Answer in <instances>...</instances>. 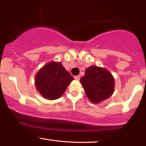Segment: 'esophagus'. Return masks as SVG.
<instances>
[{"label":"esophagus","instance_id":"esophagus-1","mask_svg":"<svg viewBox=\"0 0 146 146\" xmlns=\"http://www.w3.org/2000/svg\"><path fill=\"white\" fill-rule=\"evenodd\" d=\"M74 78H75V80H80V76L79 75H76V76H74Z\"/></svg>","mask_w":146,"mask_h":146}]
</instances>
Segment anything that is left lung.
<instances>
[{"label":"left lung","mask_w":146,"mask_h":146,"mask_svg":"<svg viewBox=\"0 0 146 146\" xmlns=\"http://www.w3.org/2000/svg\"><path fill=\"white\" fill-rule=\"evenodd\" d=\"M88 98L93 103H99L110 97L114 91V78L108 71L97 66L86 69L80 78Z\"/></svg>","instance_id":"obj_1"}]
</instances>
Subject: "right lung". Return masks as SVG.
<instances>
[{
	"mask_svg": "<svg viewBox=\"0 0 146 146\" xmlns=\"http://www.w3.org/2000/svg\"><path fill=\"white\" fill-rule=\"evenodd\" d=\"M73 80L60 62H53L39 70L35 77V86L43 97L55 100L63 95Z\"/></svg>",
	"mask_w": 146,
	"mask_h": 146,
	"instance_id": "add662e5",
	"label": "right lung"
}]
</instances>
